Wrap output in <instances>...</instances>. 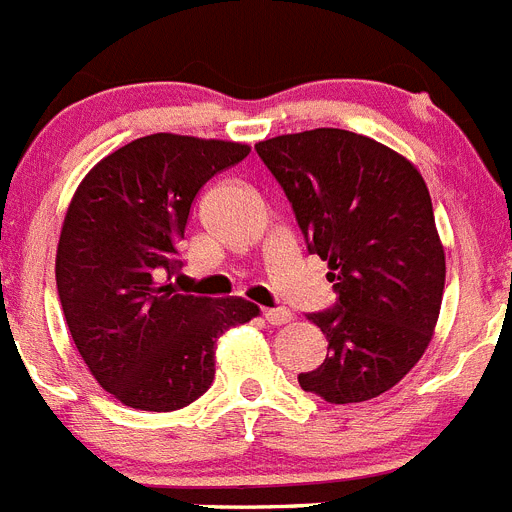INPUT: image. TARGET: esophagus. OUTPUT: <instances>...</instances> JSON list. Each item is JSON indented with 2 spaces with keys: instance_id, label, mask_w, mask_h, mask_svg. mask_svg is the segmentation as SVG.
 I'll use <instances>...</instances> for the list:
<instances>
[{
  "instance_id": "34e87169",
  "label": "esophagus",
  "mask_w": 512,
  "mask_h": 512,
  "mask_svg": "<svg viewBox=\"0 0 512 512\" xmlns=\"http://www.w3.org/2000/svg\"><path fill=\"white\" fill-rule=\"evenodd\" d=\"M262 317L268 319V324H275V327H281V324L291 322V311L278 306V309H262Z\"/></svg>"
}]
</instances>
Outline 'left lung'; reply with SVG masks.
I'll return each instance as SVG.
<instances>
[{
    "instance_id": "left-lung-1",
    "label": "left lung",
    "mask_w": 512,
    "mask_h": 512,
    "mask_svg": "<svg viewBox=\"0 0 512 512\" xmlns=\"http://www.w3.org/2000/svg\"><path fill=\"white\" fill-rule=\"evenodd\" d=\"M255 151L337 293L306 317L330 345L322 366L299 373L301 389L332 404L379 397L420 361L441 311L446 257L428 185L397 151L340 128L275 136Z\"/></svg>"
}]
</instances>
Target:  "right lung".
<instances>
[{"label": "right lung", "mask_w": 512, "mask_h": 512, "mask_svg": "<svg viewBox=\"0 0 512 512\" xmlns=\"http://www.w3.org/2000/svg\"><path fill=\"white\" fill-rule=\"evenodd\" d=\"M247 154L234 141L154 133L95 164L71 198L56 252L61 309L97 384L133 410L172 412L203 397L216 337L260 311L170 283L195 195Z\"/></svg>", "instance_id": "add662e5"}]
</instances>
